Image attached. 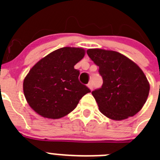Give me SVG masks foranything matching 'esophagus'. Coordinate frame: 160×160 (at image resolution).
Returning <instances> with one entry per match:
<instances>
[{
  "instance_id": "34e87169",
  "label": "esophagus",
  "mask_w": 160,
  "mask_h": 160,
  "mask_svg": "<svg viewBox=\"0 0 160 160\" xmlns=\"http://www.w3.org/2000/svg\"><path fill=\"white\" fill-rule=\"evenodd\" d=\"M87 87H88L90 89V90H92V89H93V83H92V82H90L88 83V85H87Z\"/></svg>"
}]
</instances>
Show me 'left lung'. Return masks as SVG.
Segmentation results:
<instances>
[{
    "label": "left lung",
    "instance_id": "obj_1",
    "mask_svg": "<svg viewBox=\"0 0 160 160\" xmlns=\"http://www.w3.org/2000/svg\"><path fill=\"white\" fill-rule=\"evenodd\" d=\"M87 53L99 67L103 80L101 88L92 91L102 114L117 121L136 114L146 102L150 90L142 70L118 52L89 49Z\"/></svg>",
    "mask_w": 160,
    "mask_h": 160
}]
</instances>
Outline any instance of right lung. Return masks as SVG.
<instances>
[{
  "mask_svg": "<svg viewBox=\"0 0 160 160\" xmlns=\"http://www.w3.org/2000/svg\"><path fill=\"white\" fill-rule=\"evenodd\" d=\"M82 48L63 47L46 55L24 79L23 91L29 107L44 118L57 119L73 111L90 90L78 80L74 66L83 58Z\"/></svg>",
  "mask_w": 160,
  "mask_h": 160,
  "instance_id": "obj_1",
  "label": "right lung"
}]
</instances>
